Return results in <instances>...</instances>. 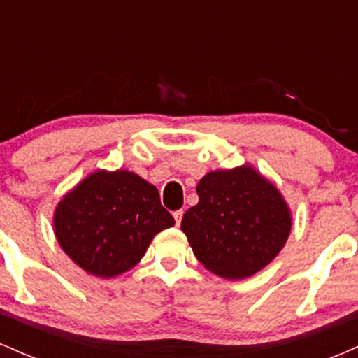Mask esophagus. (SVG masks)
Instances as JSON below:
<instances>
[{
	"label": "esophagus",
	"mask_w": 358,
	"mask_h": 358,
	"mask_svg": "<svg viewBox=\"0 0 358 358\" xmlns=\"http://www.w3.org/2000/svg\"><path fill=\"white\" fill-rule=\"evenodd\" d=\"M182 217H183V210H176V212H173V219H175L176 227H178V225L182 224Z\"/></svg>",
	"instance_id": "obj_1"
}]
</instances>
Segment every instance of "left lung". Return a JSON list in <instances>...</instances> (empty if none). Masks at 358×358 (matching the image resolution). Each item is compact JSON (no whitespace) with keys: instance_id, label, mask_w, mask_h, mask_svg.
Listing matches in <instances>:
<instances>
[{"instance_id":"8db88e82","label":"left lung","mask_w":358,"mask_h":358,"mask_svg":"<svg viewBox=\"0 0 358 358\" xmlns=\"http://www.w3.org/2000/svg\"><path fill=\"white\" fill-rule=\"evenodd\" d=\"M196 193L199 203L185 212L182 231L210 273L249 278L285 248L293 225L291 210L274 183L254 166L208 171Z\"/></svg>"}]
</instances>
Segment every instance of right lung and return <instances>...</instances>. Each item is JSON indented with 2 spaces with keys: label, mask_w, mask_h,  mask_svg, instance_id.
<instances>
[{
  "label": "right lung",
  "mask_w": 358,
  "mask_h": 358,
  "mask_svg": "<svg viewBox=\"0 0 358 358\" xmlns=\"http://www.w3.org/2000/svg\"><path fill=\"white\" fill-rule=\"evenodd\" d=\"M175 225L155 185L127 170H97L64 195L53 232L85 273L114 278L141 261L158 232Z\"/></svg>",
  "instance_id": "add662e5"
}]
</instances>
